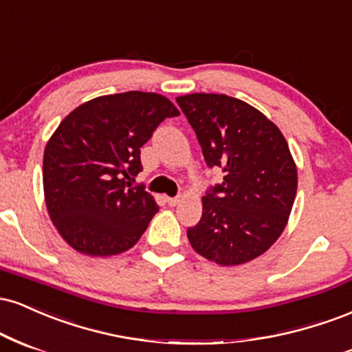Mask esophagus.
Here are the masks:
<instances>
[{
  "instance_id": "1",
  "label": "esophagus",
  "mask_w": 352,
  "mask_h": 352,
  "mask_svg": "<svg viewBox=\"0 0 352 352\" xmlns=\"http://www.w3.org/2000/svg\"><path fill=\"white\" fill-rule=\"evenodd\" d=\"M166 201H168V204L171 206V208H175V206H177V204H179V202H181L179 197H168Z\"/></svg>"
}]
</instances>
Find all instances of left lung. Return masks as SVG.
<instances>
[{
  "label": "left lung",
  "mask_w": 352,
  "mask_h": 352,
  "mask_svg": "<svg viewBox=\"0 0 352 352\" xmlns=\"http://www.w3.org/2000/svg\"><path fill=\"white\" fill-rule=\"evenodd\" d=\"M176 102L208 166L226 175L202 197L201 221L188 229L192 249L224 267L260 257L282 235L296 196L287 140L262 111L229 95L191 94Z\"/></svg>",
  "instance_id": "obj_1"
}]
</instances>
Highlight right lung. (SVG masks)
I'll list each match as a JSON object with an SVG mask.
<instances>
[{
  "label": "right lung",
  "mask_w": 352,
  "mask_h": 352,
  "mask_svg": "<svg viewBox=\"0 0 352 352\" xmlns=\"http://www.w3.org/2000/svg\"><path fill=\"white\" fill-rule=\"evenodd\" d=\"M179 110L160 94L103 95L78 105L45 144L43 183L51 221L72 249L92 257L122 254L158 212L143 186L140 148Z\"/></svg>",
  "instance_id": "obj_1"
}]
</instances>
